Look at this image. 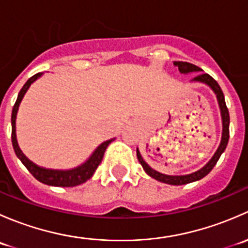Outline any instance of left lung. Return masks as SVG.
Segmentation results:
<instances>
[{
    "label": "left lung",
    "mask_w": 248,
    "mask_h": 248,
    "mask_svg": "<svg viewBox=\"0 0 248 248\" xmlns=\"http://www.w3.org/2000/svg\"><path fill=\"white\" fill-rule=\"evenodd\" d=\"M174 64L175 66H179V69L181 73H189V72L202 71L198 66L189 63V62L175 61ZM193 80H196V81L205 82V84H207L212 90H214V92L217 96V99H218L219 108H221L222 121H223V133H222L221 144H219L218 149H217L216 154L214 155L211 161H210L204 168H202L201 170L196 172H192V174H188V175H180V176H171V175H164V174H161V172L154 170L151 167L147 166L146 162L142 159L140 152L137 150V157H138L139 163L141 164V167L144 168V170L146 171L147 175H150V176L154 177V179L158 180V181L164 182V184H168V185H174V186H180V185H186V184H189V182L198 181V180H201L204 176H206V175L214 169V167L216 166L217 161H218L221 155L223 154V151L226 150L227 145H228V140H229V111L226 106V101H224V94L223 92H222V89L219 87L218 82H217L211 76H209L207 73H199L196 78H193Z\"/></svg>",
    "instance_id": "left-lung-1"
}]
</instances>
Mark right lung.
Segmentation results:
<instances>
[{"label": "right lung", "instance_id": "1", "mask_svg": "<svg viewBox=\"0 0 248 248\" xmlns=\"http://www.w3.org/2000/svg\"><path fill=\"white\" fill-rule=\"evenodd\" d=\"M42 76V73L34 74L33 77L30 78L25 85L22 86V89L20 90L19 94H17V98L16 104L13 107V111H12V142H13L14 151H16V156L19 157L20 161L22 162L25 167L27 168V170L31 172L34 177H36L38 181L43 182L46 185H50V186H59V187H73L77 185L82 184V182L87 181L90 177L93 175V172L96 171V169L98 168V166L101 164L102 159H103L104 152H106L107 147L110 142L114 139H110L108 141H104L103 144L99 145L97 147L96 151L93 152L90 159H87V162H85L82 166L78 167L76 169H72V170H50V169H44L41 167L36 166V164L32 163L31 161L26 158L24 156V154L21 152V150L19 149L16 142V112L17 108H19V104L21 102L22 97L26 93L27 89L30 87V85Z\"/></svg>", "mask_w": 248, "mask_h": 248}]
</instances>
